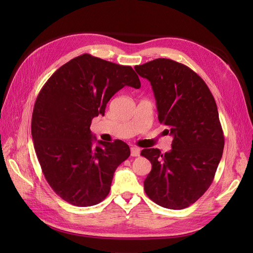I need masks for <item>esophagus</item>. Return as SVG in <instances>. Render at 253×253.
Segmentation results:
<instances>
[{"label": "esophagus", "mask_w": 253, "mask_h": 253, "mask_svg": "<svg viewBox=\"0 0 253 253\" xmlns=\"http://www.w3.org/2000/svg\"><path fill=\"white\" fill-rule=\"evenodd\" d=\"M140 155V149L137 148V147H132L131 148V156L133 157H137Z\"/></svg>", "instance_id": "34e87169"}]
</instances>
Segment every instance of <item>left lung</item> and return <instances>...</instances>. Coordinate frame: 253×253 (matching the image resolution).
<instances>
[{"label": "left lung", "instance_id": "obj_1", "mask_svg": "<svg viewBox=\"0 0 253 253\" xmlns=\"http://www.w3.org/2000/svg\"><path fill=\"white\" fill-rule=\"evenodd\" d=\"M135 71L151 82L158 120L173 136L170 152L141 151L152 164L144 191L164 208L185 209L208 190L223 155L225 137L215 100L200 76L176 61L159 58Z\"/></svg>", "mask_w": 253, "mask_h": 253}]
</instances>
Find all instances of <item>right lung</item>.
Segmentation results:
<instances>
[{
  "label": "right lung",
  "instance_id": "obj_1",
  "mask_svg": "<svg viewBox=\"0 0 253 253\" xmlns=\"http://www.w3.org/2000/svg\"><path fill=\"white\" fill-rule=\"evenodd\" d=\"M126 85H141L131 66L83 53L58 68L37 97L32 118L36 154L48 185L68 204L101 203L110 193L115 170L131 154L122 140H99L95 147L89 128Z\"/></svg>",
  "mask_w": 253,
  "mask_h": 253
}]
</instances>
